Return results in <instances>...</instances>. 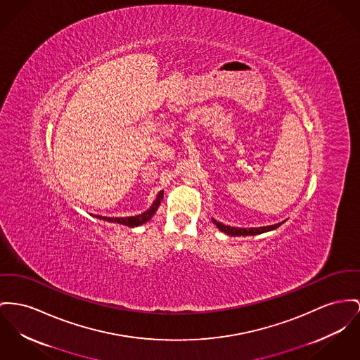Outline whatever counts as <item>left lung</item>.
<instances>
[{"label":"left lung","mask_w":360,"mask_h":360,"mask_svg":"<svg viewBox=\"0 0 360 360\" xmlns=\"http://www.w3.org/2000/svg\"><path fill=\"white\" fill-rule=\"evenodd\" d=\"M213 222L216 224L217 228L226 233V235H231V236H254V235H261L264 232H269V231H273V229H277L283 222H278V224H274V225H269V226H261V228H235V226H229V225H224L221 222L216 221L214 218H212Z\"/></svg>","instance_id":"1"}]
</instances>
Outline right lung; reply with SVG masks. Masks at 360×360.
<instances>
[{"label":"right lung","instance_id":"right-lung-1","mask_svg":"<svg viewBox=\"0 0 360 360\" xmlns=\"http://www.w3.org/2000/svg\"><path fill=\"white\" fill-rule=\"evenodd\" d=\"M162 198H164V191L158 192V195H157V198H155V200L153 202V205L143 212L142 214H139V216H134V217H102V216H96V218H99V219H105V221H109V222H117V224H121V225H127V226H129V228H134V226H139V225H143L146 224L148 219H151V217L155 214V212H157V209H158V206L161 205V200H162Z\"/></svg>","mask_w":360,"mask_h":360}]
</instances>
